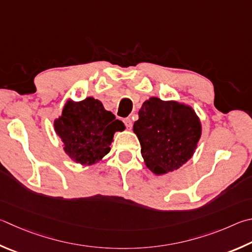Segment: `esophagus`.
<instances>
[{
	"label": "esophagus",
	"mask_w": 252,
	"mask_h": 252,
	"mask_svg": "<svg viewBox=\"0 0 252 252\" xmlns=\"http://www.w3.org/2000/svg\"><path fill=\"white\" fill-rule=\"evenodd\" d=\"M123 123H125L126 129H129V130H131L132 126H133V123H132V120L130 118H126L125 120H123Z\"/></svg>",
	"instance_id": "esophagus-1"
}]
</instances>
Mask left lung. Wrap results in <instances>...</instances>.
<instances>
[{
  "instance_id": "8db88e82",
  "label": "left lung",
  "mask_w": 252,
  "mask_h": 252,
  "mask_svg": "<svg viewBox=\"0 0 252 252\" xmlns=\"http://www.w3.org/2000/svg\"><path fill=\"white\" fill-rule=\"evenodd\" d=\"M133 131L146 166L158 175L177 170L189 161L202 126L190 107L152 97L142 104Z\"/></svg>"
}]
</instances>
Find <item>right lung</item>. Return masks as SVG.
Here are the masks:
<instances>
[{
  "instance_id": "obj_1",
  "label": "right lung",
  "mask_w": 252,
  "mask_h": 252,
  "mask_svg": "<svg viewBox=\"0 0 252 252\" xmlns=\"http://www.w3.org/2000/svg\"><path fill=\"white\" fill-rule=\"evenodd\" d=\"M54 126L65 152L82 165L100 161L110 151L114 132L125 130V125L116 120L112 112L91 97L67 103Z\"/></svg>"
}]
</instances>
